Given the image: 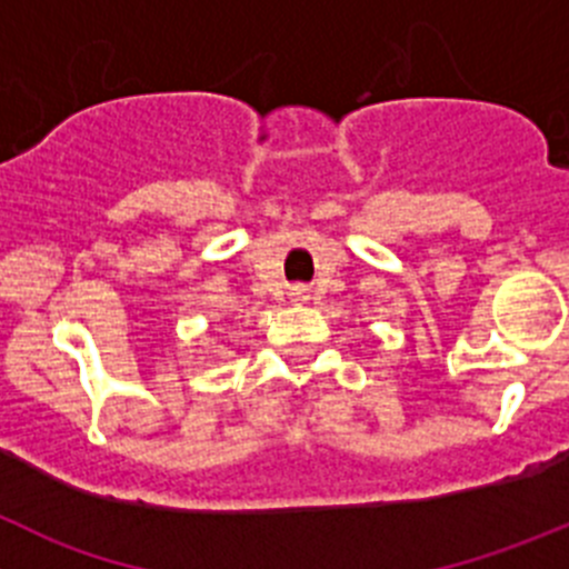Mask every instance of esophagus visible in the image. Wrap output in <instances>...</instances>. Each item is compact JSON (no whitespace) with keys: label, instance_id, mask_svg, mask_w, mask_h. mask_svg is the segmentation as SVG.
I'll list each match as a JSON object with an SVG mask.
<instances>
[{"label":"esophagus","instance_id":"34e87169","mask_svg":"<svg viewBox=\"0 0 569 569\" xmlns=\"http://www.w3.org/2000/svg\"><path fill=\"white\" fill-rule=\"evenodd\" d=\"M290 299H293V301H307V299H310V296H307V288H293V290H290Z\"/></svg>","mask_w":569,"mask_h":569}]
</instances>
